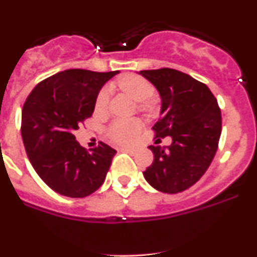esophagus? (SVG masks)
<instances>
[{"instance_id": "obj_1", "label": "esophagus", "mask_w": 257, "mask_h": 257, "mask_svg": "<svg viewBox=\"0 0 257 257\" xmlns=\"http://www.w3.org/2000/svg\"><path fill=\"white\" fill-rule=\"evenodd\" d=\"M122 151L127 152V153H131V154L135 153V149H134V148H122Z\"/></svg>"}]
</instances>
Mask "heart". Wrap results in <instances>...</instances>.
Listing matches in <instances>:
<instances>
[{
	"mask_svg": "<svg viewBox=\"0 0 257 257\" xmlns=\"http://www.w3.org/2000/svg\"><path fill=\"white\" fill-rule=\"evenodd\" d=\"M118 87L130 94L135 100L140 101V109L145 112H151L153 109L151 99L154 96L156 88L148 79L135 74H128L118 79ZM109 99V90L101 88L96 96L95 106L97 110H101L106 106ZM142 130V122L136 118L133 119H115L106 128V136L117 144H130Z\"/></svg>",
	"mask_w": 257,
	"mask_h": 257,
	"instance_id": "b5f03b06",
	"label": "heart"
}]
</instances>
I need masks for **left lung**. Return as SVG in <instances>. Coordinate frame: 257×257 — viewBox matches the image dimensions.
I'll return each mask as SVG.
<instances>
[{"label":"left lung","mask_w":257,"mask_h":257,"mask_svg":"<svg viewBox=\"0 0 257 257\" xmlns=\"http://www.w3.org/2000/svg\"><path fill=\"white\" fill-rule=\"evenodd\" d=\"M162 99L161 118L152 130L156 144L170 136L167 148L151 145L153 163L145 180L163 193L183 192L196 184L210 167L221 135V110L205 83L171 68L142 70Z\"/></svg>","instance_id":"8db88e82"}]
</instances>
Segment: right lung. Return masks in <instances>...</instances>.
I'll list each match as a JSON object with an SVG mask.
<instances>
[{
	"label": "right lung",
	"instance_id": "obj_1",
	"mask_svg": "<svg viewBox=\"0 0 257 257\" xmlns=\"http://www.w3.org/2000/svg\"><path fill=\"white\" fill-rule=\"evenodd\" d=\"M117 73L63 70L41 81L23 105L27 156L38 176L61 196L87 197L105 179L115 149L99 142L86 151L73 133L91 117L100 88Z\"/></svg>",
	"mask_w": 257,
	"mask_h": 257
}]
</instances>
